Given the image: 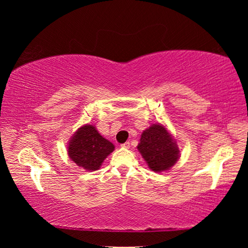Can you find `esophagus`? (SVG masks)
I'll list each match as a JSON object with an SVG mask.
<instances>
[{
	"instance_id": "esophagus-1",
	"label": "esophagus",
	"mask_w": 248,
	"mask_h": 248,
	"mask_svg": "<svg viewBox=\"0 0 248 248\" xmlns=\"http://www.w3.org/2000/svg\"><path fill=\"white\" fill-rule=\"evenodd\" d=\"M121 146L124 149H129L130 148V142H124V144H121Z\"/></svg>"
}]
</instances>
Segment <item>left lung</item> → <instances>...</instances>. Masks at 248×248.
I'll use <instances>...</instances> for the list:
<instances>
[{"label":"left lung","instance_id":"8db88e82","mask_svg":"<svg viewBox=\"0 0 248 248\" xmlns=\"http://www.w3.org/2000/svg\"><path fill=\"white\" fill-rule=\"evenodd\" d=\"M138 150L154 171L170 170L179 157V150L173 137L162 124H152L142 132Z\"/></svg>","mask_w":248,"mask_h":248}]
</instances>
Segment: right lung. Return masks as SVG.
I'll use <instances>...</instances> for the list:
<instances>
[{
	"label": "right lung",
	"instance_id": "obj_1",
	"mask_svg": "<svg viewBox=\"0 0 248 248\" xmlns=\"http://www.w3.org/2000/svg\"><path fill=\"white\" fill-rule=\"evenodd\" d=\"M114 150V144L100 136L94 125L85 124L71 138L68 153L78 166L96 170Z\"/></svg>",
	"mask_w": 248,
	"mask_h": 248
}]
</instances>
